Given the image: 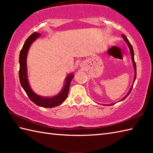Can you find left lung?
I'll return each instance as SVG.
<instances>
[{
	"instance_id": "left-lung-1",
	"label": "left lung",
	"mask_w": 153,
	"mask_h": 153,
	"mask_svg": "<svg viewBox=\"0 0 153 153\" xmlns=\"http://www.w3.org/2000/svg\"><path fill=\"white\" fill-rule=\"evenodd\" d=\"M122 37H123V40L125 41V42L126 43H127V45H128V47H129V51H130V53H131V60H132V63H133V66H134V72H135V75H134V82H133V84L131 85V88H130V89H129V92L128 93V94H127V95L123 97V98H122L121 100H120V101H122V100H124L127 97H128V95H129V94L130 93V92H131V89H132V88H133V85H134V82H135V79H136V64H135V60H134V49H133V47H132V46H131V45L130 44V43H129V41H128V38L126 37V35H122ZM119 101V102H120ZM116 102H115V103H113V104H111V105H108V106H110V105H114V104H116Z\"/></svg>"
}]
</instances>
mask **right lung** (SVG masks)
<instances>
[{
    "instance_id": "right-lung-1",
    "label": "right lung",
    "mask_w": 153,
    "mask_h": 153,
    "mask_svg": "<svg viewBox=\"0 0 153 153\" xmlns=\"http://www.w3.org/2000/svg\"><path fill=\"white\" fill-rule=\"evenodd\" d=\"M41 36V34L35 32L29 37L24 44L22 50L19 53V82L23 89L26 93L29 98L32 102L39 106L44 107V108H53L61 105L68 97L69 91L70 83L72 80L74 75L73 73L68 74L65 79V83L61 91L56 95L48 97H41L35 93L31 89L30 83H29L27 76V56L29 49L33 42Z\"/></svg>"
}]
</instances>
